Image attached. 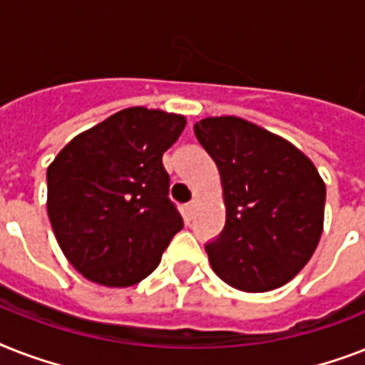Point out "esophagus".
Instances as JSON below:
<instances>
[{
    "instance_id": "esophagus-1",
    "label": "esophagus",
    "mask_w": 365,
    "mask_h": 365,
    "mask_svg": "<svg viewBox=\"0 0 365 365\" xmlns=\"http://www.w3.org/2000/svg\"><path fill=\"white\" fill-rule=\"evenodd\" d=\"M193 210H195V200H191V202H187V205H185V212H187L189 216H191V214H193Z\"/></svg>"
}]
</instances>
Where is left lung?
<instances>
[{"label":"left lung","mask_w":365,"mask_h":365,"mask_svg":"<svg viewBox=\"0 0 365 365\" xmlns=\"http://www.w3.org/2000/svg\"><path fill=\"white\" fill-rule=\"evenodd\" d=\"M195 136L216 163L225 227L206 254L217 277L240 292L289 282L311 259L324 227L326 185L288 140L240 119L208 117Z\"/></svg>","instance_id":"obj_1"}]
</instances>
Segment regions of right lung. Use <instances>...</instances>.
I'll return each instance as SVG.
<instances>
[{
    "label": "right lung",
    "mask_w": 365,
    "mask_h": 365,
    "mask_svg": "<svg viewBox=\"0 0 365 365\" xmlns=\"http://www.w3.org/2000/svg\"><path fill=\"white\" fill-rule=\"evenodd\" d=\"M183 126V115L128 108L81 132L51 163L48 220L85 278L110 288L134 286L157 269L182 231L163 153Z\"/></svg>",
    "instance_id": "right-lung-1"
}]
</instances>
